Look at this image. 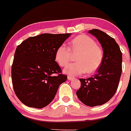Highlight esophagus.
<instances>
[{
	"instance_id": "esophagus-1",
	"label": "esophagus",
	"mask_w": 131,
	"mask_h": 131,
	"mask_svg": "<svg viewBox=\"0 0 131 131\" xmlns=\"http://www.w3.org/2000/svg\"><path fill=\"white\" fill-rule=\"evenodd\" d=\"M68 79L69 81H73L75 79V77H71V76H68Z\"/></svg>"
}]
</instances>
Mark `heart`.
I'll list each match as a JSON object with an SVG mask.
<instances>
[{
    "label": "heart",
    "instance_id": "obj_1",
    "mask_svg": "<svg viewBox=\"0 0 131 131\" xmlns=\"http://www.w3.org/2000/svg\"><path fill=\"white\" fill-rule=\"evenodd\" d=\"M71 50L79 52L76 58V63H70L63 69L68 75H80L86 72L92 73L100 68L103 60V51L92 38L87 35H79L71 42ZM71 50L65 45H60L55 54L56 62L60 66H66L71 60Z\"/></svg>",
    "mask_w": 131,
    "mask_h": 131
}]
</instances>
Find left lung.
<instances>
[{"label": "left lung", "instance_id": "8db88e82", "mask_svg": "<svg viewBox=\"0 0 131 131\" xmlns=\"http://www.w3.org/2000/svg\"><path fill=\"white\" fill-rule=\"evenodd\" d=\"M89 33L101 45L103 60L94 75L80 79L81 84L76 94L84 104L93 107L104 104L115 94L122 71V53L115 39L106 33L96 29Z\"/></svg>", "mask_w": 131, "mask_h": 131}]
</instances>
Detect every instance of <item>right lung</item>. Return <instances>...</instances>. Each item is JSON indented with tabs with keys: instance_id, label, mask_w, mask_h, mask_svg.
Masks as SVG:
<instances>
[{
	"instance_id": "right-lung-1",
	"label": "right lung",
	"mask_w": 131,
	"mask_h": 131,
	"mask_svg": "<svg viewBox=\"0 0 131 131\" xmlns=\"http://www.w3.org/2000/svg\"><path fill=\"white\" fill-rule=\"evenodd\" d=\"M71 33H43L27 39L16 50L12 81L16 96L25 106L42 108L53 100L67 79L55 60L57 48ZM54 73H58L54 76Z\"/></svg>"
}]
</instances>
